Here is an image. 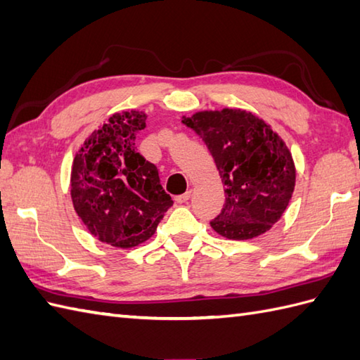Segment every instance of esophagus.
<instances>
[{
  "label": "esophagus",
  "mask_w": 360,
  "mask_h": 360,
  "mask_svg": "<svg viewBox=\"0 0 360 360\" xmlns=\"http://www.w3.org/2000/svg\"><path fill=\"white\" fill-rule=\"evenodd\" d=\"M191 191H188L186 194H183V195H179V197H175V201H177L179 205H183V203H188V200L191 198Z\"/></svg>",
  "instance_id": "esophagus-1"
}]
</instances>
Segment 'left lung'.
I'll use <instances>...</instances> for the list:
<instances>
[{
	"label": "left lung",
	"mask_w": 360,
	"mask_h": 360,
	"mask_svg": "<svg viewBox=\"0 0 360 360\" xmlns=\"http://www.w3.org/2000/svg\"><path fill=\"white\" fill-rule=\"evenodd\" d=\"M203 139L226 192L212 229L229 240H250L270 231L292 198L296 169L292 153L269 124L250 111L223 108L183 116Z\"/></svg>",
	"instance_id": "8db88e82"
}]
</instances>
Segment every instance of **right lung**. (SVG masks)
I'll return each mask as SVG.
<instances>
[{"label":"right lung","instance_id":"obj_1","mask_svg":"<svg viewBox=\"0 0 360 360\" xmlns=\"http://www.w3.org/2000/svg\"><path fill=\"white\" fill-rule=\"evenodd\" d=\"M143 111L116 112L85 139L75 155L70 194L89 232L110 246L129 249L154 235L171 195L155 165L136 150Z\"/></svg>","mask_w":360,"mask_h":360}]
</instances>
